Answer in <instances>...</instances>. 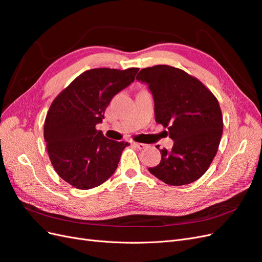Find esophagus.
Masks as SVG:
<instances>
[{
  "label": "esophagus",
  "instance_id": "1",
  "mask_svg": "<svg viewBox=\"0 0 262 262\" xmlns=\"http://www.w3.org/2000/svg\"><path fill=\"white\" fill-rule=\"evenodd\" d=\"M133 145L136 146V147H138L139 149H143V148H145V147L147 146V145L144 144V143H138V142H134Z\"/></svg>",
  "mask_w": 262,
  "mask_h": 262
}]
</instances>
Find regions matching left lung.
Instances as JSON below:
<instances>
[{"mask_svg":"<svg viewBox=\"0 0 262 262\" xmlns=\"http://www.w3.org/2000/svg\"><path fill=\"white\" fill-rule=\"evenodd\" d=\"M137 80L147 85L154 99L155 121L168 129L171 149L148 171L170 186L199 179L215 157L223 118L215 96L199 80L169 66L142 69ZM158 148V146H157Z\"/></svg>","mask_w":262,"mask_h":262,"instance_id":"8db88e82","label":"left lung"}]
</instances>
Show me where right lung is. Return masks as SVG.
I'll return each instance as SVG.
<instances>
[{
	"label": "right lung",
	"instance_id": "obj_1",
	"mask_svg": "<svg viewBox=\"0 0 262 262\" xmlns=\"http://www.w3.org/2000/svg\"><path fill=\"white\" fill-rule=\"evenodd\" d=\"M138 68L92 69L62 91L47 114L43 137L58 175L77 189H92L113 176L128 142H117L97 131L116 94L128 87Z\"/></svg>",
	"mask_w": 262,
	"mask_h": 262
}]
</instances>
